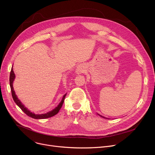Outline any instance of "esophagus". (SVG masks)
<instances>
[{
	"instance_id": "obj_1",
	"label": "esophagus",
	"mask_w": 155,
	"mask_h": 155,
	"mask_svg": "<svg viewBox=\"0 0 155 155\" xmlns=\"http://www.w3.org/2000/svg\"><path fill=\"white\" fill-rule=\"evenodd\" d=\"M85 67L84 66H83V65H79V66L77 67V73H78V74H81L82 73H84L85 70Z\"/></svg>"
}]
</instances>
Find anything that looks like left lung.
<instances>
[{
	"mask_svg": "<svg viewBox=\"0 0 155 155\" xmlns=\"http://www.w3.org/2000/svg\"><path fill=\"white\" fill-rule=\"evenodd\" d=\"M101 116V117H103V118H105V119H107V118H105V117H103V116Z\"/></svg>",
	"mask_w": 155,
	"mask_h": 155,
	"instance_id": "left-lung-1",
	"label": "left lung"
}]
</instances>
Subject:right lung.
I'll return each instance as SVG.
<instances>
[{
  "instance_id": "1",
  "label": "right lung",
  "mask_w": 155,
  "mask_h": 155,
  "mask_svg": "<svg viewBox=\"0 0 155 155\" xmlns=\"http://www.w3.org/2000/svg\"><path fill=\"white\" fill-rule=\"evenodd\" d=\"M15 78V74L14 73L13 71V68H11V71L10 73V77H9V82H10V87H11V93H12V98L14 99V101L15 102V104H17L18 106L20 107V109L26 114V115H28V116L32 117V118H34L36 119H46V118H49V117H51L54 116V115H56V114H58V112H59V110H60L62 105L63 104L64 98H65V96H66L67 94L64 95V96L63 97V99L61 101V102L60 103V104L58 105V107H56L55 109H54L53 110L49 112L46 114H35L32 113L31 112H30L29 110H28V109H26L25 107L24 106V105L20 102V101L18 99V98L16 96L15 92L14 91V88H13V86H12V84H13V81Z\"/></svg>"
}]
</instances>
